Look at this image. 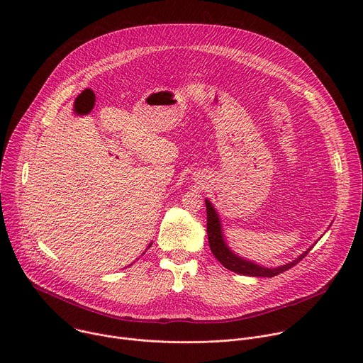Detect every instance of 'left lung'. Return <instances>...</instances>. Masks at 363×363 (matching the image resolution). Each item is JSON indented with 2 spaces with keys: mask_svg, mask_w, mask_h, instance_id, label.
Instances as JSON below:
<instances>
[{
  "mask_svg": "<svg viewBox=\"0 0 363 363\" xmlns=\"http://www.w3.org/2000/svg\"><path fill=\"white\" fill-rule=\"evenodd\" d=\"M205 205H206V234H208V242H210V248L213 251V254L216 255L217 260L228 270L237 273V274H242V276H252V277H274L289 269H291L293 266H296L300 260L308 254V251L312 250L313 247L307 248V251H304L301 255H298L296 260H293L289 264L276 267V269H267L263 266H258L255 263L247 262L244 258L238 257L237 254H234L228 245L224 241L223 237V230H221V223L218 218V214L216 213L213 203L205 199Z\"/></svg>",
  "mask_w": 363,
  "mask_h": 363,
  "instance_id": "left-lung-1",
  "label": "left lung"
}]
</instances>
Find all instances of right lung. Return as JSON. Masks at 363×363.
<instances>
[{
    "mask_svg": "<svg viewBox=\"0 0 363 363\" xmlns=\"http://www.w3.org/2000/svg\"><path fill=\"white\" fill-rule=\"evenodd\" d=\"M150 245H152V242H150V244H149V245H147V248H149V247H150Z\"/></svg>",
    "mask_w": 363,
    "mask_h": 363,
    "instance_id": "right-lung-1",
    "label": "right lung"
}]
</instances>
